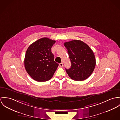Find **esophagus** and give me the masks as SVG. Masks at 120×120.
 Returning a JSON list of instances; mask_svg holds the SVG:
<instances>
[{"instance_id":"esophagus-1","label":"esophagus","mask_w":120,"mask_h":120,"mask_svg":"<svg viewBox=\"0 0 120 120\" xmlns=\"http://www.w3.org/2000/svg\"><path fill=\"white\" fill-rule=\"evenodd\" d=\"M59 66L60 67H63V66H64V64H63V63H60V64H59Z\"/></svg>"}]
</instances>
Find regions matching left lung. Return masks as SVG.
<instances>
[{"mask_svg": "<svg viewBox=\"0 0 120 120\" xmlns=\"http://www.w3.org/2000/svg\"><path fill=\"white\" fill-rule=\"evenodd\" d=\"M68 50L71 66L66 69L68 76L76 81L87 79L93 73L96 65L93 51L84 42L74 40L64 43Z\"/></svg>", "mask_w": 120, "mask_h": 120, "instance_id": "8db88e82", "label": "left lung"}]
</instances>
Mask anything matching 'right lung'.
<instances>
[{
	"mask_svg": "<svg viewBox=\"0 0 120 120\" xmlns=\"http://www.w3.org/2000/svg\"><path fill=\"white\" fill-rule=\"evenodd\" d=\"M56 41L42 38L29 45L27 49L24 66L28 74L34 80L44 82L53 76L58 64L54 61L51 48Z\"/></svg>",
	"mask_w": 120,
	"mask_h": 120,
	"instance_id": "right-lung-1",
	"label": "right lung"
}]
</instances>
